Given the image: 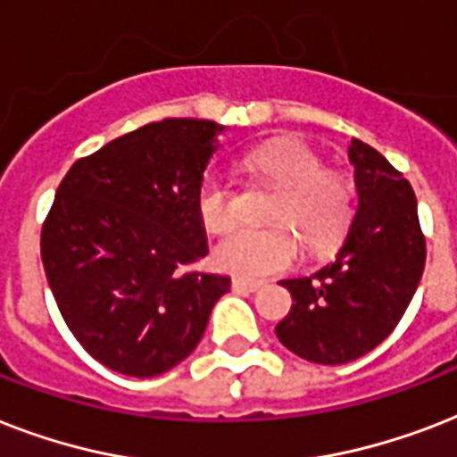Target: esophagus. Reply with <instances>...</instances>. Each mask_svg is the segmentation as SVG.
Instances as JSON below:
<instances>
[{
	"label": "esophagus",
	"mask_w": 457,
	"mask_h": 457,
	"mask_svg": "<svg viewBox=\"0 0 457 457\" xmlns=\"http://www.w3.org/2000/svg\"><path fill=\"white\" fill-rule=\"evenodd\" d=\"M261 287H263V282H253V279H242V278L232 279V292L237 294H253L258 292Z\"/></svg>",
	"instance_id": "obj_1"
}]
</instances>
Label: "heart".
<instances>
[{
	"label": "heart",
	"mask_w": 457,
	"mask_h": 457,
	"mask_svg": "<svg viewBox=\"0 0 457 457\" xmlns=\"http://www.w3.org/2000/svg\"><path fill=\"white\" fill-rule=\"evenodd\" d=\"M251 172L279 189L270 229H237L213 251V263L237 278H265L296 263L301 237L311 253L337 249L353 220V187L341 172L325 168L318 152L301 139L265 142L246 158ZM196 213L208 232H228L237 220L235 189L220 175H206L196 192ZM290 228H287L286 225Z\"/></svg>",
	"instance_id": "1"
}]
</instances>
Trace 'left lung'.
Returning <instances> with one entry per match:
<instances>
[{"label":"left lung","instance_id":"left-lung-1","mask_svg":"<svg viewBox=\"0 0 457 457\" xmlns=\"http://www.w3.org/2000/svg\"><path fill=\"white\" fill-rule=\"evenodd\" d=\"M358 208L334 263L282 279L292 311L278 339L318 365H344L379 346L403 318L425 270V235L408 179L361 139H351Z\"/></svg>","mask_w":457,"mask_h":457}]
</instances>
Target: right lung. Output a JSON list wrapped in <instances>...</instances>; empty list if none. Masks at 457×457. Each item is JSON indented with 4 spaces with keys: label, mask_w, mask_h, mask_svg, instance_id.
Listing matches in <instances>:
<instances>
[{
    "label": "right lung",
    "mask_w": 457,
    "mask_h": 457,
    "mask_svg": "<svg viewBox=\"0 0 457 457\" xmlns=\"http://www.w3.org/2000/svg\"><path fill=\"white\" fill-rule=\"evenodd\" d=\"M225 125L165 118L71 165L42 228L46 282L95 361L156 377L192 353L229 278L194 270L208 253L196 213Z\"/></svg>",
    "instance_id": "add662e5"
}]
</instances>
